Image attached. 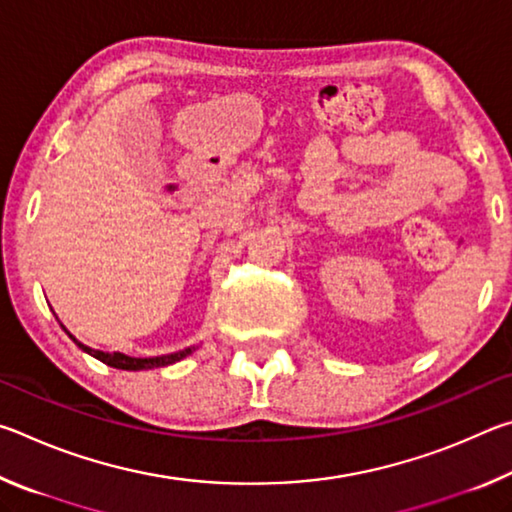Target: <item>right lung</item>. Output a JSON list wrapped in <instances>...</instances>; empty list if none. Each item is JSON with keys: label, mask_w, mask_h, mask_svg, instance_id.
Returning <instances> with one entry per match:
<instances>
[{"label": "right lung", "mask_w": 512, "mask_h": 512, "mask_svg": "<svg viewBox=\"0 0 512 512\" xmlns=\"http://www.w3.org/2000/svg\"><path fill=\"white\" fill-rule=\"evenodd\" d=\"M63 327V325H60ZM65 329V327H63ZM67 332V329H65ZM67 336L69 339H72L76 345H79V348L85 352V354H90V357H94V359H99L101 363H106V366H112V368H117V370H151V368H164V366H171V363H176V361H183L185 357H189V354H192L194 350H196V345H189V348H185V350H178V352H171V354H160V357H128V354H124V352H103V350H94V348H90V345H85V343H81L79 339H76V336H72L67 332Z\"/></svg>", "instance_id": "1"}]
</instances>
